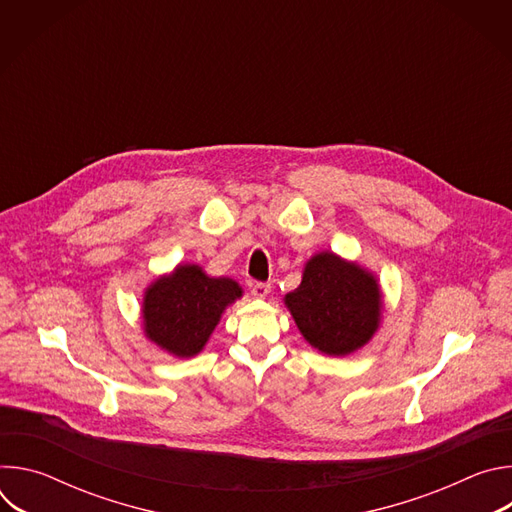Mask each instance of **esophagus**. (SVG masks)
Returning <instances> with one entry per match:
<instances>
[{
	"instance_id": "34e87169",
	"label": "esophagus",
	"mask_w": 512,
	"mask_h": 512,
	"mask_svg": "<svg viewBox=\"0 0 512 512\" xmlns=\"http://www.w3.org/2000/svg\"><path fill=\"white\" fill-rule=\"evenodd\" d=\"M269 291H271V285H269V283H263V281L251 283V296H253V298L265 300V298L269 296Z\"/></svg>"
}]
</instances>
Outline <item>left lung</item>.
Masks as SVG:
<instances>
[{
	"mask_svg": "<svg viewBox=\"0 0 512 512\" xmlns=\"http://www.w3.org/2000/svg\"><path fill=\"white\" fill-rule=\"evenodd\" d=\"M283 304L302 336L328 356H346L369 344L383 316L377 277L330 251L308 259L302 283Z\"/></svg>",
	"mask_w": 512,
	"mask_h": 512,
	"instance_id": "8db88e82",
	"label": "left lung"
}]
</instances>
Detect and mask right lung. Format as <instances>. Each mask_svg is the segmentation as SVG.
<instances>
[{
  "label": "right lung",
  "instance_id": "obj_1",
  "mask_svg": "<svg viewBox=\"0 0 512 512\" xmlns=\"http://www.w3.org/2000/svg\"><path fill=\"white\" fill-rule=\"evenodd\" d=\"M239 298L243 287L235 279L210 277L200 265L180 263L145 287L143 334L172 356H196Z\"/></svg>",
  "mask_w": 512,
  "mask_h": 512
}]
</instances>
